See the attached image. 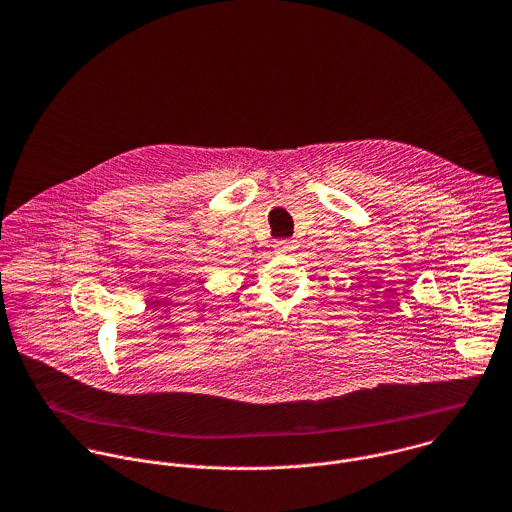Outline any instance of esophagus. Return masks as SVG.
<instances>
[{
	"label": "esophagus",
	"mask_w": 512,
	"mask_h": 512,
	"mask_svg": "<svg viewBox=\"0 0 512 512\" xmlns=\"http://www.w3.org/2000/svg\"><path fill=\"white\" fill-rule=\"evenodd\" d=\"M274 248H276V252H292L293 248H295V242L293 240H278L276 244H274Z\"/></svg>",
	"instance_id": "34e87169"
}]
</instances>
